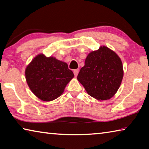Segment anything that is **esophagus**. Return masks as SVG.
<instances>
[{"instance_id": "esophagus-1", "label": "esophagus", "mask_w": 149, "mask_h": 149, "mask_svg": "<svg viewBox=\"0 0 149 149\" xmlns=\"http://www.w3.org/2000/svg\"><path fill=\"white\" fill-rule=\"evenodd\" d=\"M78 73H79V69H76V70H74V75L75 77H77Z\"/></svg>"}]
</instances>
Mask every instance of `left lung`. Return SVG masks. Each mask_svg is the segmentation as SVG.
I'll return each instance as SVG.
<instances>
[{
  "instance_id": "8db88e82",
  "label": "left lung",
  "mask_w": 149,
  "mask_h": 149,
  "mask_svg": "<svg viewBox=\"0 0 149 149\" xmlns=\"http://www.w3.org/2000/svg\"><path fill=\"white\" fill-rule=\"evenodd\" d=\"M123 70L117 54L105 46L91 52L77 79L88 94L99 100L110 99L122 83Z\"/></svg>"
}]
</instances>
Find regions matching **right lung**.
Masks as SVG:
<instances>
[{
    "label": "right lung",
    "instance_id": "add662e5",
    "mask_svg": "<svg viewBox=\"0 0 149 149\" xmlns=\"http://www.w3.org/2000/svg\"><path fill=\"white\" fill-rule=\"evenodd\" d=\"M25 75L29 89L43 101H51L59 97L74 77L66 63L42 54L32 60Z\"/></svg>",
    "mask_w": 149,
    "mask_h": 149
}]
</instances>
